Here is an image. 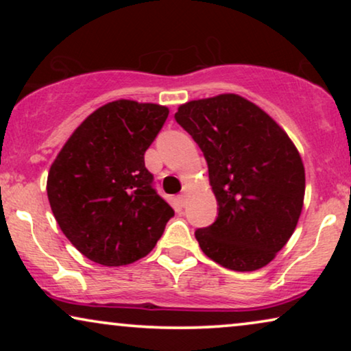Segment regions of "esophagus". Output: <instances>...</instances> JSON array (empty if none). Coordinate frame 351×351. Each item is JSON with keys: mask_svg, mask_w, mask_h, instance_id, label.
Instances as JSON below:
<instances>
[{"mask_svg": "<svg viewBox=\"0 0 351 351\" xmlns=\"http://www.w3.org/2000/svg\"><path fill=\"white\" fill-rule=\"evenodd\" d=\"M179 203H180V206H184L186 203V189H184L182 195H179Z\"/></svg>", "mask_w": 351, "mask_h": 351, "instance_id": "1", "label": "esophagus"}]
</instances>
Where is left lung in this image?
Masks as SVG:
<instances>
[{
    "label": "left lung",
    "instance_id": "left-lung-1",
    "mask_svg": "<svg viewBox=\"0 0 351 351\" xmlns=\"http://www.w3.org/2000/svg\"><path fill=\"white\" fill-rule=\"evenodd\" d=\"M176 121L208 162L217 219L195 238L209 258L252 271L275 258L294 233L305 195V171L287 134L237 94L180 105Z\"/></svg>",
    "mask_w": 351,
    "mask_h": 351
}]
</instances>
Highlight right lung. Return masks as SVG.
I'll return each instance as SVG.
<instances>
[{
  "instance_id": "obj_1",
  "label": "right lung",
  "mask_w": 351,
  "mask_h": 351,
  "mask_svg": "<svg viewBox=\"0 0 351 351\" xmlns=\"http://www.w3.org/2000/svg\"><path fill=\"white\" fill-rule=\"evenodd\" d=\"M167 114L156 104L110 102L80 124L52 162L51 209L89 261L119 267L145 257L174 217L143 160Z\"/></svg>"
}]
</instances>
